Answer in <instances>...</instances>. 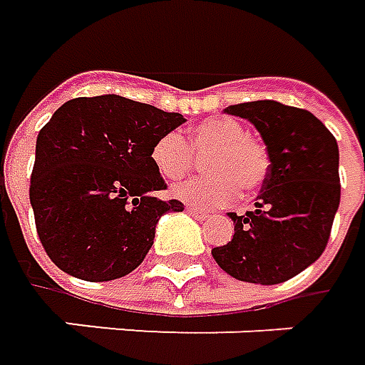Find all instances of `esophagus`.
<instances>
[{
    "label": "esophagus",
    "instance_id": "esophagus-1",
    "mask_svg": "<svg viewBox=\"0 0 365 365\" xmlns=\"http://www.w3.org/2000/svg\"><path fill=\"white\" fill-rule=\"evenodd\" d=\"M187 212L195 217H200V220H205V217H210V212L207 210H202V207H195V205H187Z\"/></svg>",
    "mask_w": 365,
    "mask_h": 365
}]
</instances>
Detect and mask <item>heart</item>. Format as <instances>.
I'll return each instance as SVG.
<instances>
[{"label":"heart","instance_id":"b5f03b06","mask_svg":"<svg viewBox=\"0 0 365 365\" xmlns=\"http://www.w3.org/2000/svg\"><path fill=\"white\" fill-rule=\"evenodd\" d=\"M207 175L173 187V195L203 207H222L237 197L240 187L254 192L266 182L269 153L264 141L245 133L234 118L215 115L200 121L187 141L170 131L160 135L151 148V162L168 182H178L195 165V155H205Z\"/></svg>","mask_w":365,"mask_h":365}]
</instances>
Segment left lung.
Returning <instances> with one entry per match:
<instances>
[{
  "label": "left lung",
  "mask_w": 365,
  "mask_h": 365,
  "mask_svg": "<svg viewBox=\"0 0 365 365\" xmlns=\"http://www.w3.org/2000/svg\"><path fill=\"white\" fill-rule=\"evenodd\" d=\"M225 111L262 133L269 172L254 212L230 214L234 237L212 255L235 279L282 284L312 266L328 245L339 205L338 141L314 113L272 99Z\"/></svg>",
  "instance_id": "left-lung-1"
}]
</instances>
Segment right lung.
<instances>
[{
    "instance_id": "obj_1",
    "label": "right lung",
    "mask_w": 365,
    "mask_h": 365,
    "mask_svg": "<svg viewBox=\"0 0 365 365\" xmlns=\"http://www.w3.org/2000/svg\"><path fill=\"white\" fill-rule=\"evenodd\" d=\"M121 96L66 101L37 135L29 183L36 230L49 259L86 282L128 276L143 262L155 224L182 212L151 162L155 140L183 123Z\"/></svg>"
}]
</instances>
